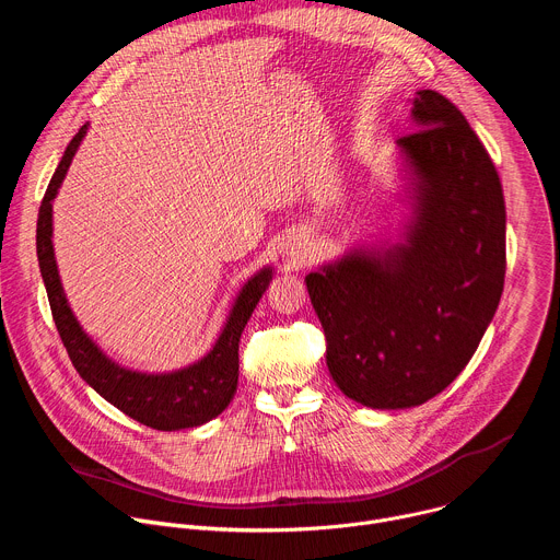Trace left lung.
Masks as SVG:
<instances>
[{"mask_svg":"<svg viewBox=\"0 0 560 560\" xmlns=\"http://www.w3.org/2000/svg\"><path fill=\"white\" fill-rule=\"evenodd\" d=\"M396 139L398 238L354 244L305 277L337 387L374 410L430 401L469 363L501 301V179L463 113L417 91Z\"/></svg>","mask_w":560,"mask_h":560,"instance_id":"obj_1","label":"left lung"}]
</instances>
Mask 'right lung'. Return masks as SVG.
Wrapping results in <instances>:
<instances>
[{
    "instance_id": "add662e5",
    "label": "right lung",
    "mask_w": 560,
    "mask_h": 560,
    "mask_svg": "<svg viewBox=\"0 0 560 560\" xmlns=\"http://www.w3.org/2000/svg\"><path fill=\"white\" fill-rule=\"evenodd\" d=\"M89 126L79 128L66 145L37 217V259L57 332L79 376L110 406L162 432L199 428L219 417L232 401L238 381V339L268 290L275 270L272 266H264L236 292L219 337L201 359L171 372H141L110 359L77 322L61 285L52 248V201Z\"/></svg>"
}]
</instances>
